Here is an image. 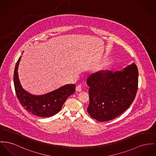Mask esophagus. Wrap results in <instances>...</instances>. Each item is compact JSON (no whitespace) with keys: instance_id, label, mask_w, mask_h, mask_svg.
I'll return each instance as SVG.
<instances>
[{"instance_id":"obj_1","label":"esophagus","mask_w":156,"mask_h":156,"mask_svg":"<svg viewBox=\"0 0 156 156\" xmlns=\"http://www.w3.org/2000/svg\"><path fill=\"white\" fill-rule=\"evenodd\" d=\"M82 85L81 84H79L77 87H76V91H77V92H81L82 91Z\"/></svg>"}]
</instances>
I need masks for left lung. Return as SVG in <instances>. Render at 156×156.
I'll use <instances>...</instances> for the list:
<instances>
[{
    "mask_svg": "<svg viewBox=\"0 0 156 156\" xmlns=\"http://www.w3.org/2000/svg\"><path fill=\"white\" fill-rule=\"evenodd\" d=\"M138 71L134 63L121 71L103 70L92 74L87 80L89 87L87 112L94 119H114L133 102L138 89Z\"/></svg>",
    "mask_w": 156,
    "mask_h": 156,
    "instance_id": "1",
    "label": "left lung"
}]
</instances>
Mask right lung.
Returning <instances> with one entry per match:
<instances>
[{"label": "right lung", "mask_w": 156, "mask_h": 156, "mask_svg": "<svg viewBox=\"0 0 156 156\" xmlns=\"http://www.w3.org/2000/svg\"><path fill=\"white\" fill-rule=\"evenodd\" d=\"M21 58V56L16 62L13 75L15 92L20 104L27 111L40 117H50L57 114L67 98L75 92V84H66L42 95L31 94L23 89L19 80L18 69Z\"/></svg>", "instance_id": "add662e5"}]
</instances>
